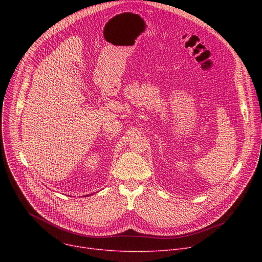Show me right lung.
Segmentation results:
<instances>
[{
    "label": "right lung",
    "mask_w": 262,
    "mask_h": 262,
    "mask_svg": "<svg viewBox=\"0 0 262 262\" xmlns=\"http://www.w3.org/2000/svg\"><path fill=\"white\" fill-rule=\"evenodd\" d=\"M86 196H88V195H86Z\"/></svg>",
    "instance_id": "obj_1"
}]
</instances>
